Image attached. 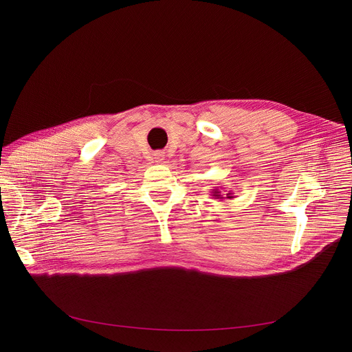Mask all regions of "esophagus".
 <instances>
[{"mask_svg":"<svg viewBox=\"0 0 352 352\" xmlns=\"http://www.w3.org/2000/svg\"><path fill=\"white\" fill-rule=\"evenodd\" d=\"M154 155H155V160H157V163H162V162H163V160H164V153H163V151H158V153H155Z\"/></svg>","mask_w":352,"mask_h":352,"instance_id":"34e87169","label":"esophagus"}]
</instances>
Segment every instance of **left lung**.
Listing matches in <instances>:
<instances>
[{
	"instance_id": "left-lung-1",
	"label": "left lung",
	"mask_w": 352,
	"mask_h": 352,
	"mask_svg": "<svg viewBox=\"0 0 352 352\" xmlns=\"http://www.w3.org/2000/svg\"><path fill=\"white\" fill-rule=\"evenodd\" d=\"M210 190H212V197H213L214 199H225V197L221 195V192L219 190V188H214V189H210ZM226 198L232 199V198H233V197H232V192L226 194Z\"/></svg>"
}]
</instances>
